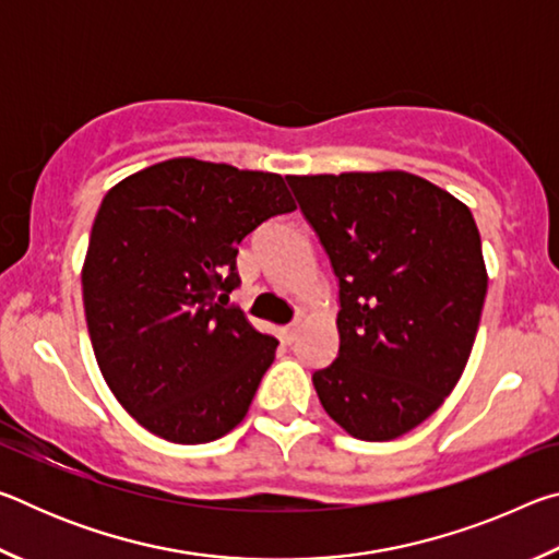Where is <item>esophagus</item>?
Returning <instances> with one entry per match:
<instances>
[{
	"instance_id": "obj_1",
	"label": "esophagus",
	"mask_w": 559,
	"mask_h": 559,
	"mask_svg": "<svg viewBox=\"0 0 559 559\" xmlns=\"http://www.w3.org/2000/svg\"><path fill=\"white\" fill-rule=\"evenodd\" d=\"M298 330H300V323H290V325H286L283 328V343H293V340L298 337Z\"/></svg>"
}]
</instances>
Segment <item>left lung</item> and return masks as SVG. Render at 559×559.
<instances>
[{"label":"left lung","mask_w":559,"mask_h":559,"mask_svg":"<svg viewBox=\"0 0 559 559\" xmlns=\"http://www.w3.org/2000/svg\"><path fill=\"white\" fill-rule=\"evenodd\" d=\"M286 179L340 286V349L313 374L318 400L349 437H402L468 362L488 288L478 226L456 197L400 169Z\"/></svg>","instance_id":"obj_1"}]
</instances>
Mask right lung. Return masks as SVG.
Masks as SVG:
<instances>
[{"mask_svg": "<svg viewBox=\"0 0 559 559\" xmlns=\"http://www.w3.org/2000/svg\"><path fill=\"white\" fill-rule=\"evenodd\" d=\"M296 210L281 175L175 157L103 197L83 308L110 392L173 443L222 439L249 412L278 340L229 306L243 236Z\"/></svg>", "mask_w": 559, "mask_h": 559, "instance_id": "add662e5", "label": "right lung"}]
</instances>
